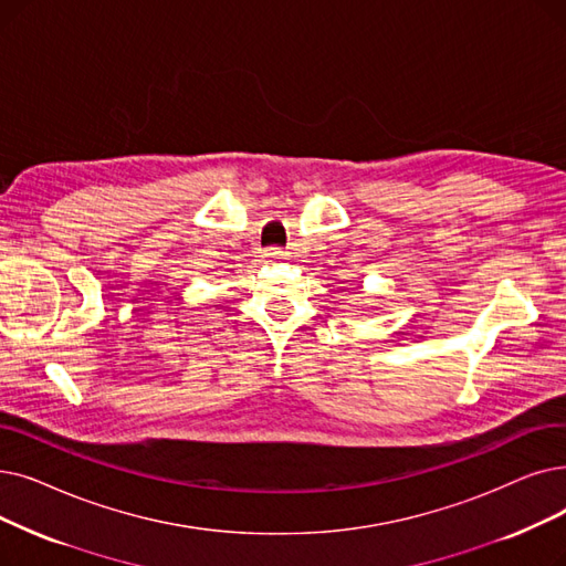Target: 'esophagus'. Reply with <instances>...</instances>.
Listing matches in <instances>:
<instances>
[{
    "instance_id": "1",
    "label": "esophagus",
    "mask_w": 566,
    "mask_h": 566,
    "mask_svg": "<svg viewBox=\"0 0 566 566\" xmlns=\"http://www.w3.org/2000/svg\"><path fill=\"white\" fill-rule=\"evenodd\" d=\"M282 256H284V250H280V248H268L265 250V259H270V261H277Z\"/></svg>"
}]
</instances>
